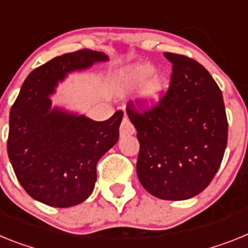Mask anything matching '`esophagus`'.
I'll list each match as a JSON object with an SVG mask.
<instances>
[{
    "label": "esophagus",
    "mask_w": 248,
    "mask_h": 248,
    "mask_svg": "<svg viewBox=\"0 0 248 248\" xmlns=\"http://www.w3.org/2000/svg\"><path fill=\"white\" fill-rule=\"evenodd\" d=\"M133 133H135V127H133V124H131L128 118L124 117L122 120L121 126H120V135H121V137H124L128 136V135H133Z\"/></svg>",
    "instance_id": "1"
}]
</instances>
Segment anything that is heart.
<instances>
[{
  "mask_svg": "<svg viewBox=\"0 0 248 248\" xmlns=\"http://www.w3.org/2000/svg\"><path fill=\"white\" fill-rule=\"evenodd\" d=\"M154 66L148 63L131 64L118 75L117 90L121 94H127L141 87V101L146 108L154 107L160 102L166 90V77L155 73Z\"/></svg>",
  "mask_w": 248,
  "mask_h": 248,
  "instance_id": "obj_1",
  "label": "heart"
}]
</instances>
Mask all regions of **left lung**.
Returning <instances> with one entry per match:
<instances>
[{
    "instance_id": "left-lung-1",
    "label": "left lung",
    "mask_w": 248,
    "mask_h": 248,
    "mask_svg": "<svg viewBox=\"0 0 248 248\" xmlns=\"http://www.w3.org/2000/svg\"><path fill=\"white\" fill-rule=\"evenodd\" d=\"M172 63L170 87L160 102L140 112L130 101L126 111L137 131L136 171L155 197L182 201L210 185L222 162L228 124L222 92L195 60L163 53Z\"/></svg>"
}]
</instances>
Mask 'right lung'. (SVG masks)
Listing matches in <instances>:
<instances>
[{
  "mask_svg": "<svg viewBox=\"0 0 248 248\" xmlns=\"http://www.w3.org/2000/svg\"><path fill=\"white\" fill-rule=\"evenodd\" d=\"M107 60L103 52L79 49L57 56L25 79L10 112L7 152L17 180L32 199L71 207L93 191L96 166L118 141L124 112L97 122L51 108L49 94L67 73Z\"/></svg>",
  "mask_w": 248,
  "mask_h": 248,
  "instance_id": "1",
  "label": "right lung"
}]
</instances>
